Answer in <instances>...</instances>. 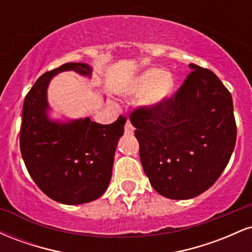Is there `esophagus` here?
<instances>
[{
  "label": "esophagus",
  "mask_w": 252,
  "mask_h": 252,
  "mask_svg": "<svg viewBox=\"0 0 252 252\" xmlns=\"http://www.w3.org/2000/svg\"><path fill=\"white\" fill-rule=\"evenodd\" d=\"M134 130H135V128L132 126L131 122H130V121H126V126H124V132H126V135H132L134 134Z\"/></svg>",
  "instance_id": "obj_1"
}]
</instances>
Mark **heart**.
Listing matches in <instances>:
<instances>
[{
  "instance_id": "heart-1",
  "label": "heart",
  "mask_w": 252,
  "mask_h": 252,
  "mask_svg": "<svg viewBox=\"0 0 252 252\" xmlns=\"http://www.w3.org/2000/svg\"><path fill=\"white\" fill-rule=\"evenodd\" d=\"M173 88L174 80L170 74H162V71L158 68H148L130 83L126 92L131 96H141L146 93L142 100L143 105L148 109H156L169 97Z\"/></svg>"
}]
</instances>
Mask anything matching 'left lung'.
<instances>
[{"label":"left lung","instance_id":"obj_1","mask_svg":"<svg viewBox=\"0 0 252 252\" xmlns=\"http://www.w3.org/2000/svg\"><path fill=\"white\" fill-rule=\"evenodd\" d=\"M189 66L192 72L174 96L158 108L130 115L150 185L175 200L194 198L215 184L237 137L228 90L212 71Z\"/></svg>","mask_w":252,"mask_h":252}]
</instances>
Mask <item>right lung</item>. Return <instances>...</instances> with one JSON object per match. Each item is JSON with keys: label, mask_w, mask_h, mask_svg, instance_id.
<instances>
[{"label": "right lung", "mask_w": 252, "mask_h": 252, "mask_svg": "<svg viewBox=\"0 0 252 252\" xmlns=\"http://www.w3.org/2000/svg\"><path fill=\"white\" fill-rule=\"evenodd\" d=\"M63 71L92 74L88 63H67L36 80L22 108L20 149L28 173L46 195L60 204L80 205L96 200L108 189L126 117L106 126L90 117L51 120L47 89Z\"/></svg>", "instance_id": "right-lung-1"}]
</instances>
